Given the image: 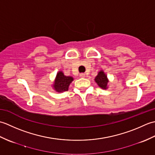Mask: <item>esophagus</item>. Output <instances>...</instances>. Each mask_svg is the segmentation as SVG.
<instances>
[{
    "label": "esophagus",
    "mask_w": 155,
    "mask_h": 155,
    "mask_svg": "<svg viewBox=\"0 0 155 155\" xmlns=\"http://www.w3.org/2000/svg\"><path fill=\"white\" fill-rule=\"evenodd\" d=\"M84 77H85V74H83V73L80 74V77L81 78H84Z\"/></svg>",
    "instance_id": "1"
}]
</instances>
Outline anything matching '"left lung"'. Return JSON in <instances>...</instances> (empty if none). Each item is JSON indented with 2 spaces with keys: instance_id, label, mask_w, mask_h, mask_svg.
<instances>
[{
  "instance_id": "left-lung-1",
  "label": "left lung",
  "mask_w": 155,
  "mask_h": 155,
  "mask_svg": "<svg viewBox=\"0 0 155 155\" xmlns=\"http://www.w3.org/2000/svg\"><path fill=\"white\" fill-rule=\"evenodd\" d=\"M94 81L102 89L106 90L108 88V83L109 81H108L107 75L104 73L103 70H101L98 72L97 77L94 78Z\"/></svg>"
}]
</instances>
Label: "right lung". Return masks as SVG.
<instances>
[{
  "mask_svg": "<svg viewBox=\"0 0 155 155\" xmlns=\"http://www.w3.org/2000/svg\"><path fill=\"white\" fill-rule=\"evenodd\" d=\"M74 78L69 76H65L62 71H58L56 76L52 88L57 93H62L68 89L69 85L73 81Z\"/></svg>",
  "mask_w": 155,
  "mask_h": 155,
  "instance_id": "right-lung-1",
  "label": "right lung"
}]
</instances>
